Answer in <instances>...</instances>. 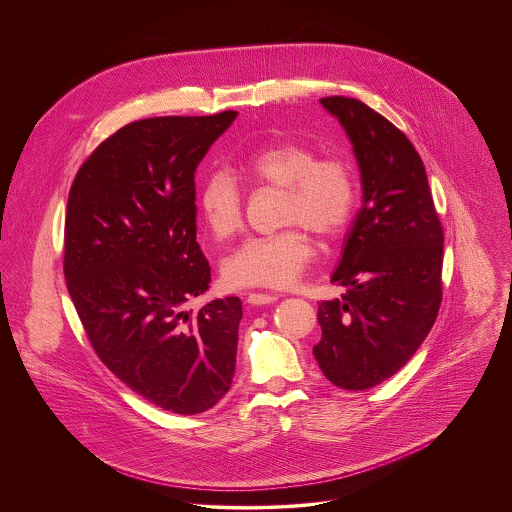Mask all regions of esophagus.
<instances>
[{"mask_svg": "<svg viewBox=\"0 0 512 512\" xmlns=\"http://www.w3.org/2000/svg\"><path fill=\"white\" fill-rule=\"evenodd\" d=\"M246 301L252 305H266V303L278 301V295L276 293H248Z\"/></svg>", "mask_w": 512, "mask_h": 512, "instance_id": "obj_1", "label": "esophagus"}]
</instances>
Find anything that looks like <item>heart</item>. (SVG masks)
<instances>
[{
	"label": "heart",
	"mask_w": 512,
	"mask_h": 512,
	"mask_svg": "<svg viewBox=\"0 0 512 512\" xmlns=\"http://www.w3.org/2000/svg\"><path fill=\"white\" fill-rule=\"evenodd\" d=\"M254 185L282 189L278 232L248 238L224 262V276L238 288H290L315 256L305 230L321 238L339 236L353 219L359 199L357 175L349 159L319 153L299 140H280L252 151L240 165ZM199 211L220 240L232 238L244 224V195L226 173H211L199 189Z\"/></svg>",
	"instance_id": "1"
}]
</instances>
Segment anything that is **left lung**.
Returning <instances> with one entry per match:
<instances>
[{"label": "left lung", "mask_w": 512, "mask_h": 512, "mask_svg": "<svg viewBox=\"0 0 512 512\" xmlns=\"http://www.w3.org/2000/svg\"><path fill=\"white\" fill-rule=\"evenodd\" d=\"M321 104L353 142L363 209L331 278L347 292L319 303L313 355L335 386L366 390L406 365L436 323L443 228L424 161L406 134L357 98L327 96Z\"/></svg>", "instance_id": "left-lung-1"}]
</instances>
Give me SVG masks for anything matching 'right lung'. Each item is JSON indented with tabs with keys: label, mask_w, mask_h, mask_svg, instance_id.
Masks as SVG:
<instances>
[{
	"label": "right lung",
	"mask_w": 512,
	"mask_h": 512,
	"mask_svg": "<svg viewBox=\"0 0 512 512\" xmlns=\"http://www.w3.org/2000/svg\"><path fill=\"white\" fill-rule=\"evenodd\" d=\"M236 116L132 122L84 159L69 193L63 270L94 353L147 402L185 416L213 408L236 365L242 301L185 309L211 282L197 165Z\"/></svg>",
	"instance_id": "obj_1"
}]
</instances>
